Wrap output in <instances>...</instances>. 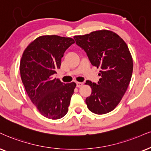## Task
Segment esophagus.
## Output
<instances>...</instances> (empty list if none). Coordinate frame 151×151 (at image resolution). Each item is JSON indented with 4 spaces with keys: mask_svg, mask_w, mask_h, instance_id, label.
Here are the masks:
<instances>
[{
    "mask_svg": "<svg viewBox=\"0 0 151 151\" xmlns=\"http://www.w3.org/2000/svg\"><path fill=\"white\" fill-rule=\"evenodd\" d=\"M83 85V83H80V82H77L76 83V86L77 87H81Z\"/></svg>",
    "mask_w": 151,
    "mask_h": 151,
    "instance_id": "1",
    "label": "esophagus"
}]
</instances>
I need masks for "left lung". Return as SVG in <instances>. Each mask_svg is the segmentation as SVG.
Instances as JSON below:
<instances>
[{"label": "left lung", "instance_id": "8db88e82", "mask_svg": "<svg viewBox=\"0 0 151 151\" xmlns=\"http://www.w3.org/2000/svg\"><path fill=\"white\" fill-rule=\"evenodd\" d=\"M86 52L92 66L100 68L98 84L87 81L92 89L85 102L91 112L101 115L118 105L131 81L133 60L127 45L112 31L99 30L73 37Z\"/></svg>", "mask_w": 151, "mask_h": 151}]
</instances>
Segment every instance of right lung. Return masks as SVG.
Returning <instances> with one entry per match:
<instances>
[{"instance_id":"1","label":"right lung","mask_w":151,"mask_h":151,"mask_svg":"<svg viewBox=\"0 0 151 151\" xmlns=\"http://www.w3.org/2000/svg\"><path fill=\"white\" fill-rule=\"evenodd\" d=\"M73 43L71 38L41 36L22 54L19 66L22 83L31 101L47 118H61L68 112L76 84H64L54 75L60 68L65 51Z\"/></svg>"}]
</instances>
